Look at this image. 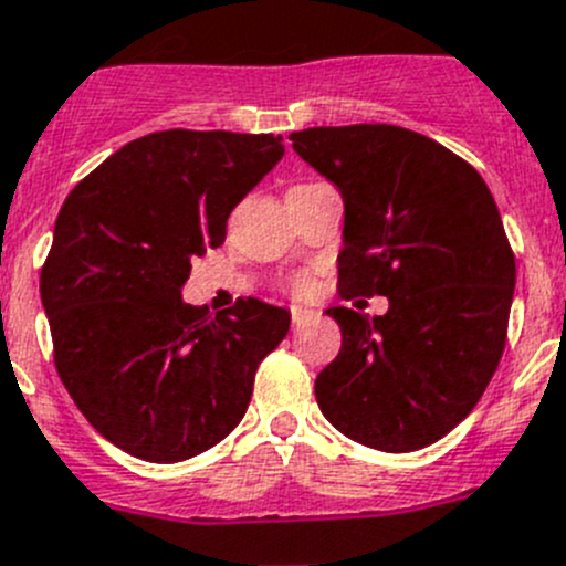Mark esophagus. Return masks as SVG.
Segmentation results:
<instances>
[{
	"label": "esophagus",
	"mask_w": 566,
	"mask_h": 566,
	"mask_svg": "<svg viewBox=\"0 0 566 566\" xmlns=\"http://www.w3.org/2000/svg\"><path fill=\"white\" fill-rule=\"evenodd\" d=\"M315 317V312L312 310H304V306H290V321H293V326H304L306 321H312Z\"/></svg>",
	"instance_id": "1"
}]
</instances>
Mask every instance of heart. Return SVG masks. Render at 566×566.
I'll list each match as a JSON object with an SVG mask.
<instances>
[{
	"instance_id": "heart-1",
	"label": "heart",
	"mask_w": 566,
	"mask_h": 566,
	"mask_svg": "<svg viewBox=\"0 0 566 566\" xmlns=\"http://www.w3.org/2000/svg\"><path fill=\"white\" fill-rule=\"evenodd\" d=\"M284 290L293 295H306L312 290L310 273H293V276L284 279Z\"/></svg>"
}]
</instances>
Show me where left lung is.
Instances as JSON below:
<instances>
[{
  "instance_id": "8db88e82",
  "label": "left lung",
  "mask_w": 566,
  "mask_h": 566,
  "mask_svg": "<svg viewBox=\"0 0 566 566\" xmlns=\"http://www.w3.org/2000/svg\"><path fill=\"white\" fill-rule=\"evenodd\" d=\"M301 160L345 201L339 295H387V315L332 306L343 345L315 378L334 429L387 453L442 440L473 411L506 348L514 251L481 174L392 124L312 126Z\"/></svg>"
}]
</instances>
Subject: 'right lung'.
<instances>
[{"instance_id": "obj_1", "label": "right lung", "mask_w": 566, "mask_h": 566, "mask_svg": "<svg viewBox=\"0 0 566 566\" xmlns=\"http://www.w3.org/2000/svg\"><path fill=\"white\" fill-rule=\"evenodd\" d=\"M282 155L273 135L151 132L65 199L41 268L54 367L120 451L185 462L243 420L256 367L287 337V310L245 298L210 317L179 290Z\"/></svg>"}]
</instances>
